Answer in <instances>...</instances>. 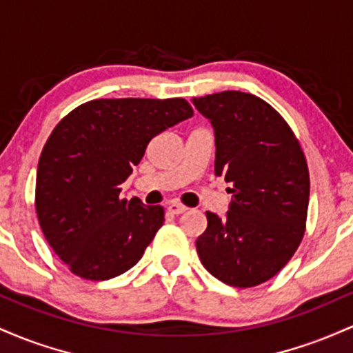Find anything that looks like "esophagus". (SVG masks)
Segmentation results:
<instances>
[{
    "instance_id": "34e87169",
    "label": "esophagus",
    "mask_w": 353,
    "mask_h": 353,
    "mask_svg": "<svg viewBox=\"0 0 353 353\" xmlns=\"http://www.w3.org/2000/svg\"><path fill=\"white\" fill-rule=\"evenodd\" d=\"M168 210H169V212H171V214H176V216H179V214L185 212V210H188V208H185V205L179 204V202H171V204H169Z\"/></svg>"
}]
</instances>
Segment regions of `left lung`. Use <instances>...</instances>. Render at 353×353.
I'll use <instances>...</instances> for the list:
<instances>
[{
  "label": "left lung",
  "mask_w": 353,
  "mask_h": 353,
  "mask_svg": "<svg viewBox=\"0 0 353 353\" xmlns=\"http://www.w3.org/2000/svg\"><path fill=\"white\" fill-rule=\"evenodd\" d=\"M192 103L216 132V174L232 185L228 216L205 212L197 254L228 285L264 283L305 234L310 179L301 143L269 103L249 92L222 91Z\"/></svg>",
  "instance_id": "8db88e82"
}]
</instances>
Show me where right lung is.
Segmentation results:
<instances>
[{
	"label": "right lung",
	"mask_w": 353,
	"mask_h": 353,
	"mask_svg": "<svg viewBox=\"0 0 353 353\" xmlns=\"http://www.w3.org/2000/svg\"><path fill=\"white\" fill-rule=\"evenodd\" d=\"M194 114L185 99H94L56 124L39 156L36 214L74 275L108 281L143 257L164 222L163 205L121 199V184L149 141Z\"/></svg>",
	"instance_id": "1"
}]
</instances>
